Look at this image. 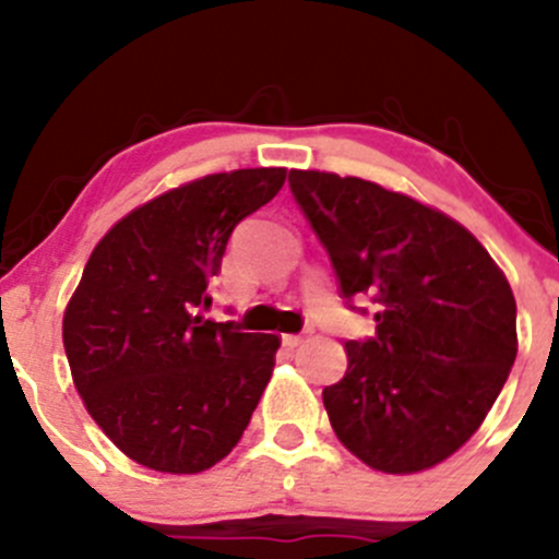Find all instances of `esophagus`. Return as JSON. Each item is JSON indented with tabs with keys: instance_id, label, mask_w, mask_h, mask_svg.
<instances>
[{
	"instance_id": "esophagus-1",
	"label": "esophagus",
	"mask_w": 559,
	"mask_h": 559,
	"mask_svg": "<svg viewBox=\"0 0 559 559\" xmlns=\"http://www.w3.org/2000/svg\"><path fill=\"white\" fill-rule=\"evenodd\" d=\"M302 343V335H284V346L286 348H297Z\"/></svg>"
}]
</instances>
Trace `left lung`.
Instances as JSON below:
<instances>
[{
	"label": "left lung",
	"instance_id": "8db88e82",
	"mask_svg": "<svg viewBox=\"0 0 559 559\" xmlns=\"http://www.w3.org/2000/svg\"><path fill=\"white\" fill-rule=\"evenodd\" d=\"M289 189L348 308L376 306V335L346 341V376L321 392L332 430L376 471L438 465L481 427L514 368L509 281L462 224L411 197L316 170H292Z\"/></svg>",
	"mask_w": 559,
	"mask_h": 559
}]
</instances>
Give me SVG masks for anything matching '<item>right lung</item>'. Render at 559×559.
Here are the masks:
<instances>
[{"label":"right lung","instance_id":"right-lung-1","mask_svg":"<svg viewBox=\"0 0 559 559\" xmlns=\"http://www.w3.org/2000/svg\"><path fill=\"white\" fill-rule=\"evenodd\" d=\"M284 180V167L191 180L123 216L88 257L64 352L88 414L129 460L200 473L243 436L281 341L200 308L233 229Z\"/></svg>","mask_w":559,"mask_h":559}]
</instances>
